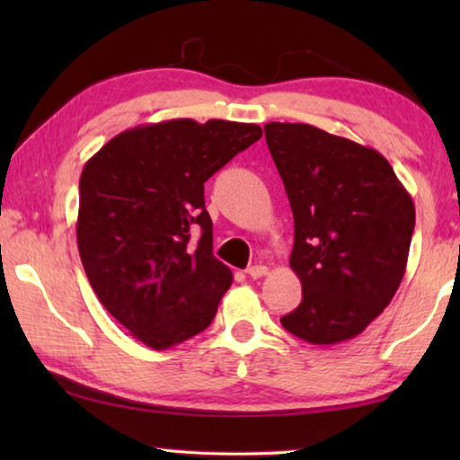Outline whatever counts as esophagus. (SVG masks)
Returning <instances> with one entry per match:
<instances>
[{
  "instance_id": "obj_1",
  "label": "esophagus",
  "mask_w": 460,
  "mask_h": 460,
  "mask_svg": "<svg viewBox=\"0 0 460 460\" xmlns=\"http://www.w3.org/2000/svg\"><path fill=\"white\" fill-rule=\"evenodd\" d=\"M268 271L270 270L266 266H252V268H247V276L253 278V279H258V278L268 276Z\"/></svg>"
}]
</instances>
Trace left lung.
<instances>
[{"label": "left lung", "instance_id": "left-lung-1", "mask_svg": "<svg viewBox=\"0 0 460 460\" xmlns=\"http://www.w3.org/2000/svg\"><path fill=\"white\" fill-rule=\"evenodd\" d=\"M294 215L290 268L302 302L279 318L313 345L367 329L406 271L416 208L377 150L308 123L263 126Z\"/></svg>", "mask_w": 460, "mask_h": 460}]
</instances>
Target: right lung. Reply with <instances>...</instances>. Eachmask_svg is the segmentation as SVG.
<instances>
[{
	"label": "right lung",
	"mask_w": 460,
	"mask_h": 460,
	"mask_svg": "<svg viewBox=\"0 0 460 460\" xmlns=\"http://www.w3.org/2000/svg\"><path fill=\"white\" fill-rule=\"evenodd\" d=\"M255 123L170 119L121 131L84 164L76 243L101 305L164 351L213 323L231 270L213 255L205 182L258 142ZM201 227L199 244L190 233Z\"/></svg>",
	"instance_id": "obj_1"
}]
</instances>
